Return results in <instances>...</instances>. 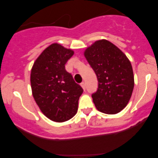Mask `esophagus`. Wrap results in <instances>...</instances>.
Masks as SVG:
<instances>
[{"mask_svg":"<svg viewBox=\"0 0 158 158\" xmlns=\"http://www.w3.org/2000/svg\"><path fill=\"white\" fill-rule=\"evenodd\" d=\"M80 85L81 86V88H83V89L85 90V87H86V86H85V83L84 82V81H82V82H81L80 84Z\"/></svg>","mask_w":158,"mask_h":158,"instance_id":"obj_1","label":"esophagus"}]
</instances>
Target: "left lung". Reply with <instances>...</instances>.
Wrapping results in <instances>:
<instances>
[{"instance_id":"1","label":"left lung","mask_w":158,"mask_h":158,"mask_svg":"<svg viewBox=\"0 0 158 158\" xmlns=\"http://www.w3.org/2000/svg\"><path fill=\"white\" fill-rule=\"evenodd\" d=\"M84 55L99 82L97 92L92 94L97 109L107 114L120 112L129 102L135 86L130 61L106 39L95 41Z\"/></svg>"}]
</instances>
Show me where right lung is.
I'll use <instances>...</instances> for the list:
<instances>
[{
  "instance_id": "1",
  "label": "right lung",
  "mask_w": 158,
  "mask_h": 158,
  "mask_svg": "<svg viewBox=\"0 0 158 158\" xmlns=\"http://www.w3.org/2000/svg\"><path fill=\"white\" fill-rule=\"evenodd\" d=\"M74 52L61 44H50L37 58L31 70L34 99L43 114L54 122L68 121L77 114L83 89L65 70Z\"/></svg>"
}]
</instances>
